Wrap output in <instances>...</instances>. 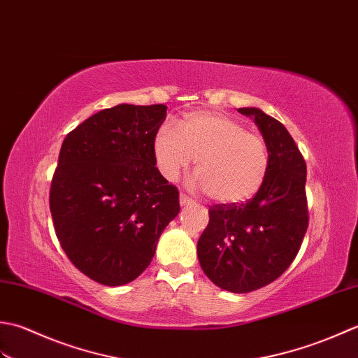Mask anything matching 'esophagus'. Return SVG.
I'll list each match as a JSON object with an SVG mask.
<instances>
[{
    "mask_svg": "<svg viewBox=\"0 0 358 358\" xmlns=\"http://www.w3.org/2000/svg\"><path fill=\"white\" fill-rule=\"evenodd\" d=\"M179 202H180L182 207H185V206H189V203L193 202V199L188 198V196H187L185 193H180V194H179Z\"/></svg>",
    "mask_w": 358,
    "mask_h": 358,
    "instance_id": "34e87169",
    "label": "esophagus"
}]
</instances>
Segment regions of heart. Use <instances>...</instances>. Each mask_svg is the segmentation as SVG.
<instances>
[{
  "label": "heart",
  "mask_w": 358,
  "mask_h": 358,
  "mask_svg": "<svg viewBox=\"0 0 358 358\" xmlns=\"http://www.w3.org/2000/svg\"><path fill=\"white\" fill-rule=\"evenodd\" d=\"M152 151L159 171L169 180L178 179L196 159L198 171L189 185L221 203L250 199L264 184L271 165L264 138L215 111L188 113L179 127L164 123Z\"/></svg>",
  "instance_id": "b5f03b06"
}]
</instances>
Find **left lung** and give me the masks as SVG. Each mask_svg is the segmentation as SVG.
<instances>
[{
    "label": "left lung",
    "instance_id": "left-lung-1",
    "mask_svg": "<svg viewBox=\"0 0 358 358\" xmlns=\"http://www.w3.org/2000/svg\"><path fill=\"white\" fill-rule=\"evenodd\" d=\"M264 138L271 165L264 184L245 203L210 207L198 241L203 273L217 287L247 294L287 271L308 230L306 162L286 127L259 108H239Z\"/></svg>",
    "mask_w": 358,
    "mask_h": 358
}]
</instances>
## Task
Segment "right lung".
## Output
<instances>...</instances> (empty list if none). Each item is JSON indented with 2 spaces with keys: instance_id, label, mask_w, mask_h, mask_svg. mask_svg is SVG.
Masks as SVG:
<instances>
[{
  "instance_id": "right-lung-1",
  "label": "right lung",
  "mask_w": 358,
  "mask_h": 358,
  "mask_svg": "<svg viewBox=\"0 0 358 358\" xmlns=\"http://www.w3.org/2000/svg\"><path fill=\"white\" fill-rule=\"evenodd\" d=\"M165 105L108 108L63 141L49 206L57 238L80 272L105 286L141 275L179 213V192L156 166Z\"/></svg>"
}]
</instances>
